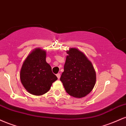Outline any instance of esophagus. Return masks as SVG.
I'll use <instances>...</instances> for the list:
<instances>
[{"label": "esophagus", "mask_w": 126, "mask_h": 126, "mask_svg": "<svg viewBox=\"0 0 126 126\" xmlns=\"http://www.w3.org/2000/svg\"><path fill=\"white\" fill-rule=\"evenodd\" d=\"M56 76H57V78H58L59 79L60 78V73H57V74L56 75Z\"/></svg>", "instance_id": "esophagus-1"}]
</instances>
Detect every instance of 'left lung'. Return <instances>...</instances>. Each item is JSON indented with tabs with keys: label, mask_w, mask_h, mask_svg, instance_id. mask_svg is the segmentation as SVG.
Returning <instances> with one entry per match:
<instances>
[{
	"label": "left lung",
	"mask_w": 126,
	"mask_h": 126,
	"mask_svg": "<svg viewBox=\"0 0 126 126\" xmlns=\"http://www.w3.org/2000/svg\"><path fill=\"white\" fill-rule=\"evenodd\" d=\"M67 53L64 72L60 79L68 94L76 98L84 97L95 85L94 68L85 55L77 48H70Z\"/></svg>",
	"instance_id": "obj_1"
}]
</instances>
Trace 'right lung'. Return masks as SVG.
<instances>
[{
    "label": "right lung",
    "instance_id": "right-lung-1",
    "mask_svg": "<svg viewBox=\"0 0 126 126\" xmlns=\"http://www.w3.org/2000/svg\"><path fill=\"white\" fill-rule=\"evenodd\" d=\"M46 58V51L37 48L29 54L21 67L20 79L22 84L32 95L46 94L57 79Z\"/></svg>",
    "mask_w": 126,
    "mask_h": 126
}]
</instances>
